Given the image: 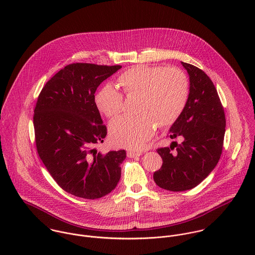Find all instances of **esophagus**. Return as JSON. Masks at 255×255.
I'll list each match as a JSON object with an SVG mask.
<instances>
[{
    "label": "esophagus",
    "mask_w": 255,
    "mask_h": 255,
    "mask_svg": "<svg viewBox=\"0 0 255 255\" xmlns=\"http://www.w3.org/2000/svg\"><path fill=\"white\" fill-rule=\"evenodd\" d=\"M142 154V152H135V151H128V153H127V155H128V157H129V158H134V157H136V156H140Z\"/></svg>",
    "instance_id": "1"
}]
</instances>
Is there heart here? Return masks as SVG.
Instances as JSON below:
<instances>
[{
  "label": "heart",
  "instance_id": "b5f03b06",
  "mask_svg": "<svg viewBox=\"0 0 255 255\" xmlns=\"http://www.w3.org/2000/svg\"><path fill=\"white\" fill-rule=\"evenodd\" d=\"M128 96L139 95L136 117H120L111 122L109 134L115 146L138 149L153 136L156 124L161 128L173 126L181 117L189 96L186 75L175 68L136 66L118 77ZM99 111L108 118L122 113L123 94L112 85L103 86L95 97Z\"/></svg>",
  "mask_w": 255,
  "mask_h": 255
}]
</instances>
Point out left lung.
<instances>
[{"label":"left lung","mask_w":255,"mask_h":255,"mask_svg":"<svg viewBox=\"0 0 255 255\" xmlns=\"http://www.w3.org/2000/svg\"><path fill=\"white\" fill-rule=\"evenodd\" d=\"M189 75V96L168 136L182 142L158 148L162 167L153 175L158 186L171 191L191 189L216 167L222 154L226 118L210 77L195 66L182 62ZM176 147V151L171 150Z\"/></svg>","instance_id":"left-lung-1"}]
</instances>
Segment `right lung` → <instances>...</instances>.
Segmentation results:
<instances>
[{
	"label": "right lung",
	"mask_w": 255,
	"mask_h": 255,
	"mask_svg": "<svg viewBox=\"0 0 255 255\" xmlns=\"http://www.w3.org/2000/svg\"><path fill=\"white\" fill-rule=\"evenodd\" d=\"M122 66L76 63L47 81L34 109L37 152L65 191L85 199L110 193L121 178L126 151L94 148L107 135L95 103L97 87Z\"/></svg>",
	"instance_id": "obj_1"
}]
</instances>
